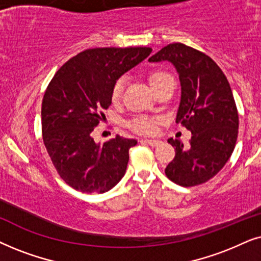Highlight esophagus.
<instances>
[{"label": "esophagus", "mask_w": 261, "mask_h": 261, "mask_svg": "<svg viewBox=\"0 0 261 261\" xmlns=\"http://www.w3.org/2000/svg\"><path fill=\"white\" fill-rule=\"evenodd\" d=\"M145 143H148L149 145H151V147H159L160 144L162 143L160 140H143Z\"/></svg>", "instance_id": "1"}]
</instances>
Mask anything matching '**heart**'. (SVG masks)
Wrapping results in <instances>:
<instances>
[{
    "label": "heart",
    "mask_w": 261,
    "mask_h": 261,
    "mask_svg": "<svg viewBox=\"0 0 261 261\" xmlns=\"http://www.w3.org/2000/svg\"><path fill=\"white\" fill-rule=\"evenodd\" d=\"M168 79H172V76L168 72L163 70H151L148 74V81L152 87V89L158 88V87L167 81ZM124 87V80L118 79L116 82L113 83L112 92H111V98H112L113 102H117L120 99L121 92H123ZM158 124L159 119L158 118L147 117V116H140L135 117L127 123V126L135 133L141 134V135H152L158 130Z\"/></svg>",
    "instance_id": "heart-1"
}]
</instances>
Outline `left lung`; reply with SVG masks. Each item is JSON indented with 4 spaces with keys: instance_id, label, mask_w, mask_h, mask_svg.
I'll return each mask as SVG.
<instances>
[{
    "instance_id": "left-lung-1",
    "label": "left lung",
    "mask_w": 261,
    "mask_h": 261,
    "mask_svg": "<svg viewBox=\"0 0 261 261\" xmlns=\"http://www.w3.org/2000/svg\"><path fill=\"white\" fill-rule=\"evenodd\" d=\"M149 61L175 67L181 83L175 121L192 133L189 147L168 140L175 158L166 167L167 178L184 187L206 182L223 168L238 140L239 113L230 85L209 56L185 44L167 45Z\"/></svg>"
}]
</instances>
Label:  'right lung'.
I'll return each instance as SVG.
<instances>
[{
	"label": "right lung",
	"mask_w": 261,
	"mask_h": 261,
	"mask_svg": "<svg viewBox=\"0 0 261 261\" xmlns=\"http://www.w3.org/2000/svg\"><path fill=\"white\" fill-rule=\"evenodd\" d=\"M151 47H95L58 69L41 102V133L62 180L85 193H103L123 178L136 140L117 136L102 145L92 133L112 102L113 83L147 58Z\"/></svg>",
	"instance_id": "obj_1"
}]
</instances>
